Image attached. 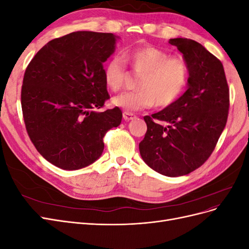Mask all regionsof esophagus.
Listing matches in <instances>:
<instances>
[{
  "label": "esophagus",
  "mask_w": 249,
  "mask_h": 249,
  "mask_svg": "<svg viewBox=\"0 0 249 249\" xmlns=\"http://www.w3.org/2000/svg\"><path fill=\"white\" fill-rule=\"evenodd\" d=\"M123 117H124V119L125 120V122H129V120H132V119H134L135 117H136V115L133 114V113H131V112L124 111L123 113Z\"/></svg>",
  "instance_id": "34e87169"
}]
</instances>
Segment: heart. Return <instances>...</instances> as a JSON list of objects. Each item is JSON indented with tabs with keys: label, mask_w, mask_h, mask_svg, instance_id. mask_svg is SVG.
<instances>
[{
	"label": "heart",
	"mask_w": 249,
	"mask_h": 249,
	"mask_svg": "<svg viewBox=\"0 0 249 249\" xmlns=\"http://www.w3.org/2000/svg\"><path fill=\"white\" fill-rule=\"evenodd\" d=\"M135 72L142 74L137 84L139 90L124 92L113 97L112 103L129 111H137L156 105L159 108L175 103L185 90L189 71L185 60L171 57L169 53L155 47L135 48L124 54ZM126 70L124 60L114 57L104 70V79L112 91L124 87Z\"/></svg>",
	"instance_id": "1"
}]
</instances>
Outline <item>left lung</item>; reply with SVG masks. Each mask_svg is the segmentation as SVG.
Here are the masks:
<instances>
[{"instance_id": "obj_1", "label": "left lung", "mask_w": 249, "mask_h": 249, "mask_svg": "<svg viewBox=\"0 0 249 249\" xmlns=\"http://www.w3.org/2000/svg\"><path fill=\"white\" fill-rule=\"evenodd\" d=\"M169 43L187 63V90L170 106L144 116L147 131L139 150L150 168L175 178L200 167L213 153L227 124L230 89L221 61L200 43L187 38Z\"/></svg>"}]
</instances>
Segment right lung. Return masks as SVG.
<instances>
[{
    "label": "right lung",
    "instance_id": "right-lung-1",
    "mask_svg": "<svg viewBox=\"0 0 249 249\" xmlns=\"http://www.w3.org/2000/svg\"><path fill=\"white\" fill-rule=\"evenodd\" d=\"M117 36L78 31L49 41L29 63L21 86V109L30 139L50 163L65 170L92 164L103 138L122 123L118 107L99 112L110 95L104 62Z\"/></svg>",
    "mask_w": 249,
    "mask_h": 249
}]
</instances>
